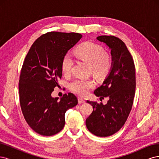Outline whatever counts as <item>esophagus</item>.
<instances>
[{
    "label": "esophagus",
    "mask_w": 159,
    "mask_h": 159,
    "mask_svg": "<svg viewBox=\"0 0 159 159\" xmlns=\"http://www.w3.org/2000/svg\"><path fill=\"white\" fill-rule=\"evenodd\" d=\"M78 102H79V103H84L85 100L83 98H78Z\"/></svg>",
    "instance_id": "1"
}]
</instances>
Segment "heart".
Returning a JSON list of instances; mask_svg holds the SVG:
<instances>
[{
  "instance_id": "heart-1",
  "label": "heart",
  "mask_w": 159,
  "mask_h": 159,
  "mask_svg": "<svg viewBox=\"0 0 159 159\" xmlns=\"http://www.w3.org/2000/svg\"><path fill=\"white\" fill-rule=\"evenodd\" d=\"M75 54L80 60L89 64L90 71L98 80L106 78L113 66V58L110 53L104 51L102 46L96 43L88 41L79 45L75 50ZM73 60L70 55H65L61 64L64 75L70 74ZM95 84L91 79H75L70 84V88L80 96H85L94 88Z\"/></svg>"
}]
</instances>
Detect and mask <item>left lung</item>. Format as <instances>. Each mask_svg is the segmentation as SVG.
Returning <instances> with one entry per match:
<instances>
[{
  "label": "left lung",
  "mask_w": 159,
  "mask_h": 159,
  "mask_svg": "<svg viewBox=\"0 0 159 159\" xmlns=\"http://www.w3.org/2000/svg\"><path fill=\"white\" fill-rule=\"evenodd\" d=\"M97 40L109 47L113 58L110 74L94 91L102 99L108 97L106 105L89 102L93 112L85 121L89 131L98 137H109L125 123L132 109L136 88L135 67L125 44L114 36H100ZM100 98V100H102Z\"/></svg>",
  "instance_id": "obj_1"
}]
</instances>
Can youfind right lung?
Instances as JSON below:
<instances>
[{"label":"right lung","mask_w":159,"mask_h":159,"mask_svg":"<svg viewBox=\"0 0 159 159\" xmlns=\"http://www.w3.org/2000/svg\"><path fill=\"white\" fill-rule=\"evenodd\" d=\"M81 37L74 32L44 34L33 43L23 62L18 84L20 107L28 125L41 135L61 131L66 111L78 104L71 93L60 100L51 94L61 78L62 59Z\"/></svg>","instance_id":"add662e5"}]
</instances>
